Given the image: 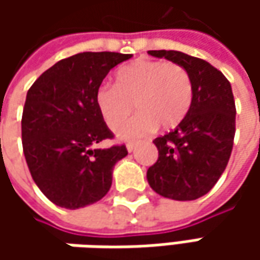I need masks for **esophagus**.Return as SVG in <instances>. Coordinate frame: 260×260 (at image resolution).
Segmentation results:
<instances>
[{"label":"esophagus","instance_id":"34e87169","mask_svg":"<svg viewBox=\"0 0 260 260\" xmlns=\"http://www.w3.org/2000/svg\"><path fill=\"white\" fill-rule=\"evenodd\" d=\"M135 149H136L135 143H127V150H128V152H135Z\"/></svg>","mask_w":260,"mask_h":260}]
</instances>
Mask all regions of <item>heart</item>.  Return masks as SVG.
Returning <instances> with one entry per match:
<instances>
[{
  "instance_id": "b5f03b06",
  "label": "heart",
  "mask_w": 260,
  "mask_h": 260,
  "mask_svg": "<svg viewBox=\"0 0 260 260\" xmlns=\"http://www.w3.org/2000/svg\"><path fill=\"white\" fill-rule=\"evenodd\" d=\"M192 82L184 68L174 62L139 59L115 72V85H101L95 101L104 121L115 128L136 108L139 114L121 125V140H137L153 133L157 124L174 128L192 104Z\"/></svg>"
}]
</instances>
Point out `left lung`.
<instances>
[{"mask_svg":"<svg viewBox=\"0 0 260 260\" xmlns=\"http://www.w3.org/2000/svg\"><path fill=\"white\" fill-rule=\"evenodd\" d=\"M147 53L182 66L194 92L184 120L153 140L159 157L147 169V182L165 198L192 201L217 184L232 155L236 133L232 85L217 68L200 57L176 50Z\"/></svg>","mask_w":260,"mask_h":260,"instance_id":"8db88e82","label":"left lung"}]
</instances>
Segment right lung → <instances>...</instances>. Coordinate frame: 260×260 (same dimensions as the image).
<instances>
[{
	"label": "right lung",
	"mask_w": 260,
	"mask_h": 260,
	"mask_svg": "<svg viewBox=\"0 0 260 260\" xmlns=\"http://www.w3.org/2000/svg\"><path fill=\"white\" fill-rule=\"evenodd\" d=\"M132 55L84 52L59 60L30 86L21 117L23 152L36 185L53 204L76 210L110 191L124 145L114 139L95 101L107 74Z\"/></svg>",
	"instance_id": "obj_1"
}]
</instances>
